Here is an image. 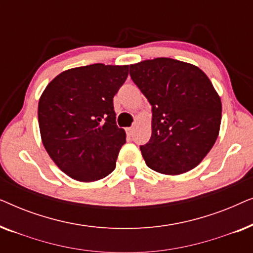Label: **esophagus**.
I'll list each match as a JSON object with an SVG mask.
<instances>
[{
    "label": "esophagus",
    "mask_w": 253,
    "mask_h": 253,
    "mask_svg": "<svg viewBox=\"0 0 253 253\" xmlns=\"http://www.w3.org/2000/svg\"><path fill=\"white\" fill-rule=\"evenodd\" d=\"M126 134L127 136H132V133H133V127L132 126H130V127H126Z\"/></svg>",
    "instance_id": "34e87169"
}]
</instances>
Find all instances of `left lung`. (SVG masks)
Here are the masks:
<instances>
[{
	"label": "left lung",
	"instance_id": "left-lung-1",
	"mask_svg": "<svg viewBox=\"0 0 253 253\" xmlns=\"http://www.w3.org/2000/svg\"><path fill=\"white\" fill-rule=\"evenodd\" d=\"M130 76L152 106V136L140 146L146 165L165 175L197 167L220 131L222 105L210 78L168 57L131 64Z\"/></svg>",
	"mask_w": 253,
	"mask_h": 253
}]
</instances>
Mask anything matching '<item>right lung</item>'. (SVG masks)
<instances>
[{
	"mask_svg": "<svg viewBox=\"0 0 253 253\" xmlns=\"http://www.w3.org/2000/svg\"><path fill=\"white\" fill-rule=\"evenodd\" d=\"M127 75L129 65L72 68L56 76L41 94V140L69 177L94 182L115 169L126 134L116 126L113 98Z\"/></svg>",
	"mask_w": 253,
	"mask_h": 253,
	"instance_id": "add662e5",
	"label": "right lung"
}]
</instances>
